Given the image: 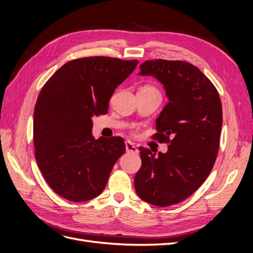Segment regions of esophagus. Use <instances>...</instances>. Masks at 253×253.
Wrapping results in <instances>:
<instances>
[{
	"label": "esophagus",
	"instance_id": "esophagus-1",
	"mask_svg": "<svg viewBox=\"0 0 253 253\" xmlns=\"http://www.w3.org/2000/svg\"><path fill=\"white\" fill-rule=\"evenodd\" d=\"M126 153H129V154H138L139 152L136 145L130 141H126Z\"/></svg>",
	"mask_w": 253,
	"mask_h": 253
}]
</instances>
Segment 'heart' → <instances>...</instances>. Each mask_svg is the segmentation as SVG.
<instances>
[{
	"instance_id": "obj_1",
	"label": "heart",
	"mask_w": 253,
	"mask_h": 253,
	"mask_svg": "<svg viewBox=\"0 0 253 253\" xmlns=\"http://www.w3.org/2000/svg\"><path fill=\"white\" fill-rule=\"evenodd\" d=\"M144 88H146V89H153L152 86H149V85H146V86H144Z\"/></svg>"
}]
</instances>
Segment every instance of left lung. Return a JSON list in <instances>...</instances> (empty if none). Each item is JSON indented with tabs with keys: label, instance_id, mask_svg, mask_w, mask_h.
<instances>
[{
	"label": "left lung",
	"instance_id": "8db88e82",
	"mask_svg": "<svg viewBox=\"0 0 253 253\" xmlns=\"http://www.w3.org/2000/svg\"><path fill=\"white\" fill-rule=\"evenodd\" d=\"M138 75L152 76L164 86L169 102L156 119L154 137L169 144L158 157L139 147L142 165L135 190L155 206L177 204L193 195L212 169L223 123L221 99L212 83L182 60H146Z\"/></svg>",
	"mask_w": 253,
	"mask_h": 253
}]
</instances>
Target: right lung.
I'll return each mask as SVG.
<instances>
[{
    "instance_id": "right-lung-1",
    "label": "right lung",
    "mask_w": 253,
    "mask_h": 253,
    "mask_svg": "<svg viewBox=\"0 0 253 253\" xmlns=\"http://www.w3.org/2000/svg\"><path fill=\"white\" fill-rule=\"evenodd\" d=\"M138 60L94 56L66 63L42 86L34 108L33 142L43 178L72 202L99 196L126 152L121 137L95 139L92 118L106 114L117 86Z\"/></svg>"
}]
</instances>
